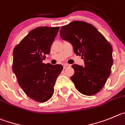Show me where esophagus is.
Instances as JSON below:
<instances>
[{
    "label": "esophagus",
    "instance_id": "1",
    "mask_svg": "<svg viewBox=\"0 0 125 125\" xmlns=\"http://www.w3.org/2000/svg\"><path fill=\"white\" fill-rule=\"evenodd\" d=\"M70 67V65H68V64H64L63 65V68L65 69V68H67V67Z\"/></svg>",
    "mask_w": 125,
    "mask_h": 125
}]
</instances>
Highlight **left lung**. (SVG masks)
I'll return each instance as SVG.
<instances>
[{
  "label": "left lung",
  "instance_id": "obj_1",
  "mask_svg": "<svg viewBox=\"0 0 125 125\" xmlns=\"http://www.w3.org/2000/svg\"><path fill=\"white\" fill-rule=\"evenodd\" d=\"M60 37L72 45L76 55L82 56L85 66L74 64L70 78L81 93L92 96L106 83L113 63V49L104 36L88 23L73 21L62 27Z\"/></svg>",
  "mask_w": 125,
  "mask_h": 125
}]
</instances>
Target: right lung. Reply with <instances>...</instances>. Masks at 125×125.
<instances>
[{"instance_id": "1", "label": "right lung", "mask_w": 125, "mask_h": 125, "mask_svg": "<svg viewBox=\"0 0 125 125\" xmlns=\"http://www.w3.org/2000/svg\"><path fill=\"white\" fill-rule=\"evenodd\" d=\"M60 27H40L31 30L13 51L12 71L25 93L36 102L48 101L54 93L62 65L43 63Z\"/></svg>"}]
</instances>
